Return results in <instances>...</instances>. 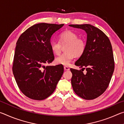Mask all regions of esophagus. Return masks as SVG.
I'll return each mask as SVG.
<instances>
[{
    "instance_id": "obj_1",
    "label": "esophagus",
    "mask_w": 124,
    "mask_h": 124,
    "mask_svg": "<svg viewBox=\"0 0 124 124\" xmlns=\"http://www.w3.org/2000/svg\"><path fill=\"white\" fill-rule=\"evenodd\" d=\"M64 70H70V68L68 66H64Z\"/></svg>"
}]
</instances>
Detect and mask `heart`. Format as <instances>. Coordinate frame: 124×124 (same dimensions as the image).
<instances>
[{"mask_svg": "<svg viewBox=\"0 0 124 124\" xmlns=\"http://www.w3.org/2000/svg\"><path fill=\"white\" fill-rule=\"evenodd\" d=\"M60 42L52 41L50 43V48L54 54H59L61 51L62 45H66L65 51L55 58L56 64L68 66L75 56L80 57L86 49V43L83 39L72 31H64L59 35Z\"/></svg>", "mask_w": 124, "mask_h": 124, "instance_id": "heart-1", "label": "heart"}]
</instances>
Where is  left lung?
I'll return each mask as SVG.
<instances>
[{"label": "left lung", "mask_w": 124, "mask_h": 124, "mask_svg": "<svg viewBox=\"0 0 124 124\" xmlns=\"http://www.w3.org/2000/svg\"><path fill=\"white\" fill-rule=\"evenodd\" d=\"M87 33L84 53L75 63L81 70L70 68L71 83L75 93L85 100H93L106 91L114 70L112 46L108 37L91 24H70ZM86 69L84 75L82 70Z\"/></svg>", "instance_id": "8db88e82"}]
</instances>
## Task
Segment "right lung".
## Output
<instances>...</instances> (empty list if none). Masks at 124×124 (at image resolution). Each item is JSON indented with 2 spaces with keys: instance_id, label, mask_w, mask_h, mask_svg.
I'll return each instance as SVG.
<instances>
[{
  "instance_id": "right-lung-1",
  "label": "right lung",
  "mask_w": 124,
  "mask_h": 124,
  "mask_svg": "<svg viewBox=\"0 0 124 124\" xmlns=\"http://www.w3.org/2000/svg\"><path fill=\"white\" fill-rule=\"evenodd\" d=\"M64 24L40 23L29 27L16 43L12 72L21 91L27 97L43 100L53 93L63 73L62 65L45 64L54 60L50 48L52 35Z\"/></svg>"
}]
</instances>
